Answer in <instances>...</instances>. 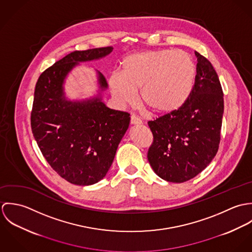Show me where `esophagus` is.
Segmentation results:
<instances>
[{
	"label": "esophagus",
	"mask_w": 252,
	"mask_h": 252,
	"mask_svg": "<svg viewBox=\"0 0 252 252\" xmlns=\"http://www.w3.org/2000/svg\"><path fill=\"white\" fill-rule=\"evenodd\" d=\"M143 122H142V120L138 117V116H136V115H132L131 116V124L132 125H140V124H142Z\"/></svg>",
	"instance_id": "1"
}]
</instances>
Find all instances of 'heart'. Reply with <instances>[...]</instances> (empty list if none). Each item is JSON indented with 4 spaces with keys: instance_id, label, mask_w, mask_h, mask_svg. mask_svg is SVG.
Wrapping results in <instances>:
<instances>
[{
    "instance_id": "obj_1",
    "label": "heart",
    "mask_w": 252,
    "mask_h": 252,
    "mask_svg": "<svg viewBox=\"0 0 252 252\" xmlns=\"http://www.w3.org/2000/svg\"><path fill=\"white\" fill-rule=\"evenodd\" d=\"M196 75V64L190 54L166 48L127 56L122 62V73H113L108 84L121 106L134 104L140 89L144 107L157 114H169L186 104Z\"/></svg>"
}]
</instances>
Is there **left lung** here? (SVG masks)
Here are the masks:
<instances>
[{
	"instance_id": "left-lung-1",
	"label": "left lung",
	"mask_w": 252,
	"mask_h": 252,
	"mask_svg": "<svg viewBox=\"0 0 252 252\" xmlns=\"http://www.w3.org/2000/svg\"><path fill=\"white\" fill-rule=\"evenodd\" d=\"M197 75L194 89L179 110L148 126L153 143L147 159L162 180L181 183L199 175L218 150L224 111L223 92L212 63L195 51Z\"/></svg>"
}]
</instances>
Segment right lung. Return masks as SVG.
<instances>
[{
	"label": "right lung",
	"instance_id": "add662e5",
	"mask_svg": "<svg viewBox=\"0 0 252 252\" xmlns=\"http://www.w3.org/2000/svg\"><path fill=\"white\" fill-rule=\"evenodd\" d=\"M113 47L73 51L42 72L36 84L32 132L45 160L64 180L87 186L103 180L130 124V114L103 102L106 77L96 71L97 94L81 100L66 96L65 82L79 63L97 61Z\"/></svg>",
	"mask_w": 252,
	"mask_h": 252
}]
</instances>
